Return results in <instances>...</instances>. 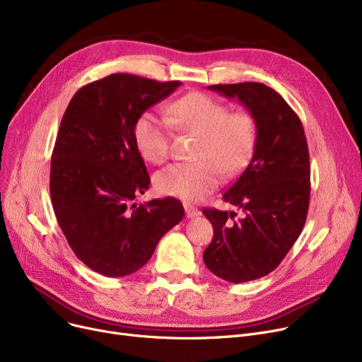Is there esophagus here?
Returning a JSON list of instances; mask_svg holds the SVG:
<instances>
[{"label": "esophagus", "mask_w": 362, "mask_h": 362, "mask_svg": "<svg viewBox=\"0 0 362 362\" xmlns=\"http://www.w3.org/2000/svg\"><path fill=\"white\" fill-rule=\"evenodd\" d=\"M185 211H186L187 218H195V217L201 216V211L198 210V208H195L192 205H187V204H185Z\"/></svg>", "instance_id": "obj_1"}]
</instances>
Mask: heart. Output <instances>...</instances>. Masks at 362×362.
I'll use <instances>...</instances> for the list:
<instances>
[{
    "mask_svg": "<svg viewBox=\"0 0 362 362\" xmlns=\"http://www.w3.org/2000/svg\"><path fill=\"white\" fill-rule=\"evenodd\" d=\"M165 119L145 111L133 124V142L141 157L161 164L168 156V124L197 136L191 163H175L156 175L154 186L164 197L198 201L220 183L221 173L236 175L250 163L257 144V123L248 111H232L202 92L171 103Z\"/></svg>",
    "mask_w": 362,
    "mask_h": 362,
    "instance_id": "b5f03b06",
    "label": "heart"
}]
</instances>
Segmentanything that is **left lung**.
Returning <instances> with one entry per match:
<instances>
[{
  "mask_svg": "<svg viewBox=\"0 0 362 362\" xmlns=\"http://www.w3.org/2000/svg\"><path fill=\"white\" fill-rule=\"evenodd\" d=\"M210 90L238 100L257 123L252 158L223 199L236 213L205 208L214 238L204 251L213 274L230 283L272 273L299 238L310 205V154L296 112L274 89L257 82L213 85Z\"/></svg>",
  "mask_w": 362,
  "mask_h": 362,
  "instance_id": "obj_1",
  "label": "left lung"
}]
</instances>
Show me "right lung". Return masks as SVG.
Returning <instances> with one entry per match:
<instances>
[{"instance_id":"add662e5","label":"right lung","mask_w":362,"mask_h":362,"mask_svg":"<svg viewBox=\"0 0 362 362\" xmlns=\"http://www.w3.org/2000/svg\"><path fill=\"white\" fill-rule=\"evenodd\" d=\"M182 83L114 73L73 95L51 158L52 208L70 248L93 272H138L185 216L176 198L133 204L149 187L133 124Z\"/></svg>"}]
</instances>
